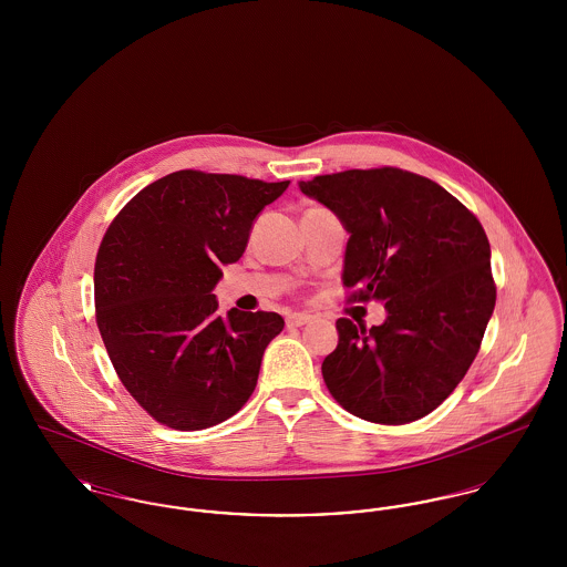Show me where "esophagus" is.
<instances>
[{"mask_svg":"<svg viewBox=\"0 0 567 567\" xmlns=\"http://www.w3.org/2000/svg\"><path fill=\"white\" fill-rule=\"evenodd\" d=\"M310 321H312L310 315H299V312H296V315L287 317V327H301V324H308Z\"/></svg>","mask_w":567,"mask_h":567,"instance_id":"esophagus-1","label":"esophagus"}]
</instances>
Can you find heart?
<instances>
[{
  "instance_id": "heart-1",
  "label": "heart",
  "mask_w": 567,
  "mask_h": 567,
  "mask_svg": "<svg viewBox=\"0 0 567 567\" xmlns=\"http://www.w3.org/2000/svg\"><path fill=\"white\" fill-rule=\"evenodd\" d=\"M310 210H317V213H319V210H321V208H310Z\"/></svg>"
}]
</instances>
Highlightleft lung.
<instances>
[{"label": "left lung", "instance_id": "1", "mask_svg": "<svg viewBox=\"0 0 567 567\" xmlns=\"http://www.w3.org/2000/svg\"><path fill=\"white\" fill-rule=\"evenodd\" d=\"M351 234L349 301L378 299L386 321L338 319L323 361L333 400L354 416L404 425L442 404L476 359L495 308L491 246L457 197L400 167L347 169L299 183Z\"/></svg>", "mask_w": 567, "mask_h": 567}]
</instances>
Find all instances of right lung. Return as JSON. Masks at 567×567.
<instances>
[{"label": "right lung", "mask_w": 567, "mask_h": 567, "mask_svg": "<svg viewBox=\"0 0 567 567\" xmlns=\"http://www.w3.org/2000/svg\"><path fill=\"white\" fill-rule=\"evenodd\" d=\"M287 187L181 169L110 223L95 259V321L123 386L165 427H213L252 395L285 321L238 308L220 317L213 289L220 266L243 257L252 220Z\"/></svg>", "instance_id": "1"}]
</instances>
